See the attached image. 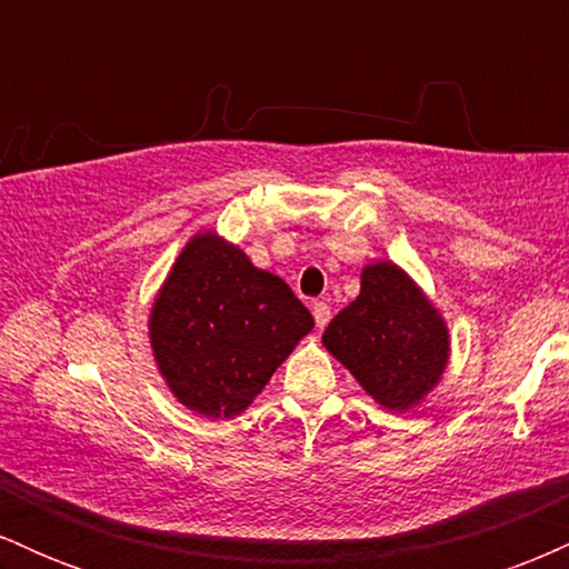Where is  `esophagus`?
<instances>
[{"mask_svg": "<svg viewBox=\"0 0 569 569\" xmlns=\"http://www.w3.org/2000/svg\"><path fill=\"white\" fill-rule=\"evenodd\" d=\"M312 318H316L318 329H323L331 321V307L326 302H312Z\"/></svg>", "mask_w": 569, "mask_h": 569, "instance_id": "1", "label": "esophagus"}]
</instances>
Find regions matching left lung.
Returning a JSON list of instances; mask_svg holds the SVG:
<instances>
[{"mask_svg":"<svg viewBox=\"0 0 569 569\" xmlns=\"http://www.w3.org/2000/svg\"><path fill=\"white\" fill-rule=\"evenodd\" d=\"M323 348L380 407L407 411L439 385L449 329L401 267L375 262L363 267L361 293L326 326Z\"/></svg>","mask_w":569,"mask_h":569,"instance_id":"1","label":"left lung"}]
</instances>
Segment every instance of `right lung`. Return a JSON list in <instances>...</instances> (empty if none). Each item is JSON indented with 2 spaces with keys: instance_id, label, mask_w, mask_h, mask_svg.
<instances>
[{
  "instance_id": "add662e5",
  "label": "right lung",
  "mask_w": 569,
  "mask_h": 569,
  "mask_svg": "<svg viewBox=\"0 0 569 569\" xmlns=\"http://www.w3.org/2000/svg\"><path fill=\"white\" fill-rule=\"evenodd\" d=\"M307 331L310 310L217 232L179 253L149 310V342L176 401L202 417L248 409Z\"/></svg>"
}]
</instances>
